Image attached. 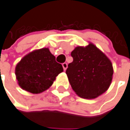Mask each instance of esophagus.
<instances>
[{"label": "esophagus", "instance_id": "1", "mask_svg": "<svg viewBox=\"0 0 130 130\" xmlns=\"http://www.w3.org/2000/svg\"><path fill=\"white\" fill-rule=\"evenodd\" d=\"M62 66H63L64 71H65L67 68V63H63V64H62Z\"/></svg>", "mask_w": 130, "mask_h": 130}]
</instances>
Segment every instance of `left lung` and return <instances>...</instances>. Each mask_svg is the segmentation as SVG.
<instances>
[{
  "label": "left lung",
  "instance_id": "1",
  "mask_svg": "<svg viewBox=\"0 0 130 130\" xmlns=\"http://www.w3.org/2000/svg\"><path fill=\"white\" fill-rule=\"evenodd\" d=\"M73 61L66 74L73 90L87 99H95L107 90L112 79L111 61L94 45L77 47L71 52Z\"/></svg>",
  "mask_w": 130,
  "mask_h": 130
}]
</instances>
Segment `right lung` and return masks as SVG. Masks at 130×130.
Listing matches in <instances>:
<instances>
[{"label": "right lung", "instance_id": "1", "mask_svg": "<svg viewBox=\"0 0 130 130\" xmlns=\"http://www.w3.org/2000/svg\"><path fill=\"white\" fill-rule=\"evenodd\" d=\"M63 71L61 64L55 61L49 49L43 48L22 58L16 65L15 73L22 89L38 94L50 88Z\"/></svg>", "mask_w": 130, "mask_h": 130}]
</instances>
